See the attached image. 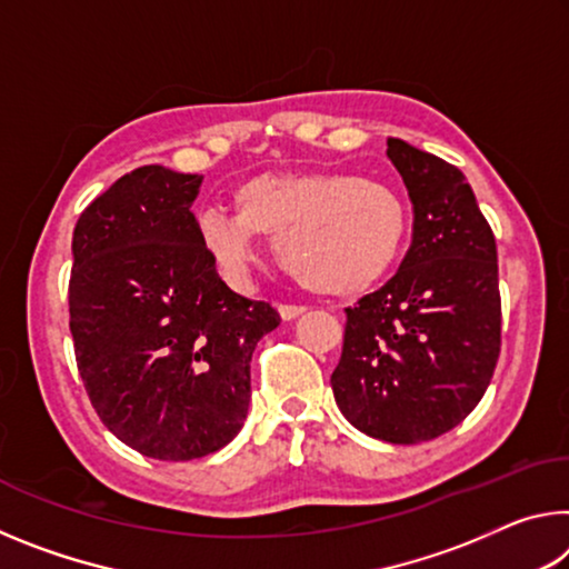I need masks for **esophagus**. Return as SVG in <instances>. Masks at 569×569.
Masks as SVG:
<instances>
[{"mask_svg":"<svg viewBox=\"0 0 569 569\" xmlns=\"http://www.w3.org/2000/svg\"><path fill=\"white\" fill-rule=\"evenodd\" d=\"M303 311H306L303 306H281V308H278V313H281L283 321H293V319H298V316H301Z\"/></svg>","mask_w":569,"mask_h":569,"instance_id":"34e87169","label":"esophagus"}]
</instances>
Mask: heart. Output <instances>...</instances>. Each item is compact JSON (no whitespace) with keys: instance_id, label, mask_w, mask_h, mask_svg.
<instances>
[{"instance_id":"1","label":"heart","mask_w":569,"mask_h":569,"mask_svg":"<svg viewBox=\"0 0 569 569\" xmlns=\"http://www.w3.org/2000/svg\"><path fill=\"white\" fill-rule=\"evenodd\" d=\"M236 216L206 210L198 238L216 263L240 281L256 238L276 240L283 271L306 291L356 298L397 266L409 233L401 198L379 180L336 170L263 172L233 192Z\"/></svg>"}]
</instances>
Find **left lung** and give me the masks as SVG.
I'll return each mask as SVG.
<instances>
[{
  "label": "left lung",
  "instance_id": "obj_1",
  "mask_svg": "<svg viewBox=\"0 0 569 569\" xmlns=\"http://www.w3.org/2000/svg\"><path fill=\"white\" fill-rule=\"evenodd\" d=\"M413 208L397 276L346 308L333 399L356 429L419 445L455 429L492 381L502 303L497 243L459 168L387 140Z\"/></svg>",
  "mask_w": 569,
  "mask_h": 569
}]
</instances>
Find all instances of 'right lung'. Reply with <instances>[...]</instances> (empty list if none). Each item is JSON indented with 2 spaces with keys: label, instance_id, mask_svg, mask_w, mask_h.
Wrapping results in <instances>:
<instances>
[{
  "label": "right lung",
  "instance_id": "1",
  "mask_svg": "<svg viewBox=\"0 0 569 569\" xmlns=\"http://www.w3.org/2000/svg\"><path fill=\"white\" fill-rule=\"evenodd\" d=\"M203 176L128 172L72 233L70 331L90 401L140 455H213L243 427L250 356L281 319L230 291L192 216Z\"/></svg>",
  "mask_w": 569,
  "mask_h": 569
}]
</instances>
